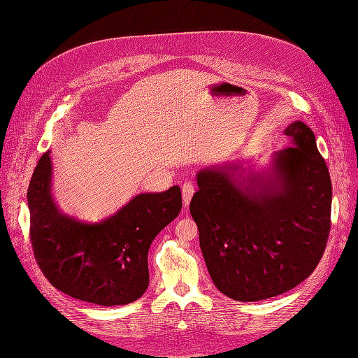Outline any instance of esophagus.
I'll return each instance as SVG.
<instances>
[{"mask_svg":"<svg viewBox=\"0 0 358 358\" xmlns=\"http://www.w3.org/2000/svg\"><path fill=\"white\" fill-rule=\"evenodd\" d=\"M194 191H196V187H194V183H191V182H185L182 185V199H183V206H185V208L189 204V201L194 196Z\"/></svg>","mask_w":358,"mask_h":358,"instance_id":"esophagus-1","label":"esophagus"}]
</instances>
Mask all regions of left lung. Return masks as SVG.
<instances>
[{"instance_id":"8db88e82","label":"left lung","mask_w":358,"mask_h":358,"mask_svg":"<svg viewBox=\"0 0 358 358\" xmlns=\"http://www.w3.org/2000/svg\"><path fill=\"white\" fill-rule=\"evenodd\" d=\"M284 134L262 170L225 162L197 173L189 204L200 248L215 287L227 297L257 301L305 280L326 249L331 180L315 134L301 121Z\"/></svg>"}]
</instances>
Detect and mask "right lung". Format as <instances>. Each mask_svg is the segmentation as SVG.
I'll return each mask as SVG.
<instances>
[{
  "label": "right lung",
  "mask_w": 358,
  "mask_h": 358,
  "mask_svg": "<svg viewBox=\"0 0 358 358\" xmlns=\"http://www.w3.org/2000/svg\"><path fill=\"white\" fill-rule=\"evenodd\" d=\"M29 237L49 282L70 297L101 306L136 301L149 285L148 252L182 209L179 187L138 194L99 222L62 213L52 194L50 150L28 187Z\"/></svg>",
  "instance_id": "obj_1"
}]
</instances>
